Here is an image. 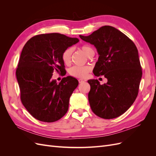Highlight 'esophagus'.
Masks as SVG:
<instances>
[{
  "label": "esophagus",
  "instance_id": "esophagus-1",
  "mask_svg": "<svg viewBox=\"0 0 156 156\" xmlns=\"http://www.w3.org/2000/svg\"><path fill=\"white\" fill-rule=\"evenodd\" d=\"M78 81H79V83H83L84 82V80H83V79H79L78 80Z\"/></svg>",
  "mask_w": 156,
  "mask_h": 156
}]
</instances>
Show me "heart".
Segmentation results:
<instances>
[{
  "label": "heart",
  "instance_id": "heart-1",
  "mask_svg": "<svg viewBox=\"0 0 156 156\" xmlns=\"http://www.w3.org/2000/svg\"><path fill=\"white\" fill-rule=\"evenodd\" d=\"M81 51L84 54L88 57L91 54L94 53V50L91 47L88 45H83L81 48ZM72 49L68 48L66 49L61 55L62 62L66 65H69L72 62ZM91 71V68L88 66H74L69 69V73L70 75L77 78H85L88 75V73Z\"/></svg>",
  "mask_w": 156,
  "mask_h": 156
}]
</instances>
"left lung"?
Masks as SVG:
<instances>
[{
	"label": "left lung",
	"mask_w": 156,
	"mask_h": 156,
	"mask_svg": "<svg viewBox=\"0 0 156 156\" xmlns=\"http://www.w3.org/2000/svg\"><path fill=\"white\" fill-rule=\"evenodd\" d=\"M81 38L94 45L99 54L93 73L103 75L106 84L88 80V101L94 114L104 119L122 115L137 97L142 77L138 50L128 37L111 26H103Z\"/></svg>",
	"instance_id": "obj_1"
}]
</instances>
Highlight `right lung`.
<instances>
[{
    "label": "right lung",
    "instance_id": "1",
    "mask_svg": "<svg viewBox=\"0 0 156 156\" xmlns=\"http://www.w3.org/2000/svg\"><path fill=\"white\" fill-rule=\"evenodd\" d=\"M79 41L76 37L50 33L31 37L23 47L16 77L23 105L36 119L53 122L67 112L69 98L79 82L68 76L58 84L51 77L54 71L66 72L61 55Z\"/></svg>",
    "mask_w": 156,
    "mask_h": 156
}]
</instances>
